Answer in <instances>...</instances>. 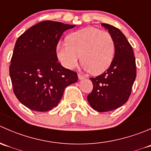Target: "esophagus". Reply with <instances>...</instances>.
Segmentation results:
<instances>
[{"label": "esophagus", "instance_id": "obj_1", "mask_svg": "<svg viewBox=\"0 0 151 151\" xmlns=\"http://www.w3.org/2000/svg\"><path fill=\"white\" fill-rule=\"evenodd\" d=\"M78 78L79 80H83V79H85V77L83 75H82V74H78Z\"/></svg>", "mask_w": 151, "mask_h": 151}]
</instances>
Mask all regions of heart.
Returning <instances> with one entry per match:
<instances>
[{
  "label": "heart",
  "mask_w": 151,
  "mask_h": 151,
  "mask_svg": "<svg viewBox=\"0 0 151 151\" xmlns=\"http://www.w3.org/2000/svg\"><path fill=\"white\" fill-rule=\"evenodd\" d=\"M115 52L113 38L107 32L87 27L71 33L68 43L60 42L57 55L63 66L72 69L81 56L83 67L93 74L106 71L110 66Z\"/></svg>",
  "instance_id": "b5f03b06"
}]
</instances>
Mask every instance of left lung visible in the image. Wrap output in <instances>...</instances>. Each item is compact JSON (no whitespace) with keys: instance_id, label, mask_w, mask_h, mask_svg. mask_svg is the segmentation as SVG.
<instances>
[{"instance_id":"obj_1","label":"left lung","mask_w":151,"mask_h":151,"mask_svg":"<svg viewBox=\"0 0 151 151\" xmlns=\"http://www.w3.org/2000/svg\"><path fill=\"white\" fill-rule=\"evenodd\" d=\"M115 42V55L110 66L103 74L90 78L93 88L88 96L93 109L108 112L120 107L129 99L137 76L133 49L118 28L102 23Z\"/></svg>"}]
</instances>
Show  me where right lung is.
Segmentation results:
<instances>
[{"label":"right lung","instance_id":"right-lung-1","mask_svg":"<svg viewBox=\"0 0 151 151\" xmlns=\"http://www.w3.org/2000/svg\"><path fill=\"white\" fill-rule=\"evenodd\" d=\"M75 25L46 20L30 27L17 40L9 74L13 91L30 109L47 112L55 107L77 74L58 62L56 47L64 31Z\"/></svg>","mask_w":151,"mask_h":151}]
</instances>
